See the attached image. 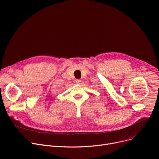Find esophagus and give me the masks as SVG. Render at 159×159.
Wrapping results in <instances>:
<instances>
[{
	"mask_svg": "<svg viewBox=\"0 0 159 159\" xmlns=\"http://www.w3.org/2000/svg\"><path fill=\"white\" fill-rule=\"evenodd\" d=\"M75 82H76V84H79L81 83V80L80 79H77V80H75Z\"/></svg>",
	"mask_w": 159,
	"mask_h": 159,
	"instance_id": "obj_1",
	"label": "esophagus"
}]
</instances>
